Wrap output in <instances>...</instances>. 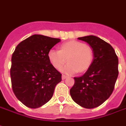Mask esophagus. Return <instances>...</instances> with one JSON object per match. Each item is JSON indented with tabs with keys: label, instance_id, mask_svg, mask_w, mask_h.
Segmentation results:
<instances>
[{
	"label": "esophagus",
	"instance_id": "esophagus-1",
	"mask_svg": "<svg viewBox=\"0 0 126 126\" xmlns=\"http://www.w3.org/2000/svg\"><path fill=\"white\" fill-rule=\"evenodd\" d=\"M67 77H68V76H67V75H65V74H62V79L63 80H64V79H66Z\"/></svg>",
	"mask_w": 126,
	"mask_h": 126
}]
</instances>
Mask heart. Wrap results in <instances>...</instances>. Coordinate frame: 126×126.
Returning a JSON list of instances; mask_svg holds the SVG:
<instances>
[{
	"label": "heart",
	"instance_id": "heart-1",
	"mask_svg": "<svg viewBox=\"0 0 126 126\" xmlns=\"http://www.w3.org/2000/svg\"><path fill=\"white\" fill-rule=\"evenodd\" d=\"M48 58L56 68L60 69L66 62H69L62 68V72L74 74L86 71L93 62L92 48L82 42L70 41L61 45L60 50L52 49L48 52Z\"/></svg>",
	"mask_w": 126,
	"mask_h": 126
}]
</instances>
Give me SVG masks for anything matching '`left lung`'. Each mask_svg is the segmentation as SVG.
Masks as SVG:
<instances>
[{"instance_id":"obj_1","label":"left lung","mask_w":126,"mask_h":126,"mask_svg":"<svg viewBox=\"0 0 126 126\" xmlns=\"http://www.w3.org/2000/svg\"><path fill=\"white\" fill-rule=\"evenodd\" d=\"M93 48L94 58L82 77H74L70 90L72 100L81 107L92 109L110 97L118 77V58L113 47L94 35L79 37Z\"/></svg>"}]
</instances>
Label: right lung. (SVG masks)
I'll return each instance as SVG.
<instances>
[{"label": "right lung", "mask_w": 126, "mask_h": 126, "mask_svg": "<svg viewBox=\"0 0 126 126\" xmlns=\"http://www.w3.org/2000/svg\"><path fill=\"white\" fill-rule=\"evenodd\" d=\"M60 39L33 35L20 42L12 55L13 91L22 103L36 109L51 99L62 74L51 64L48 52Z\"/></svg>", "instance_id": "right-lung-1"}]
</instances>
